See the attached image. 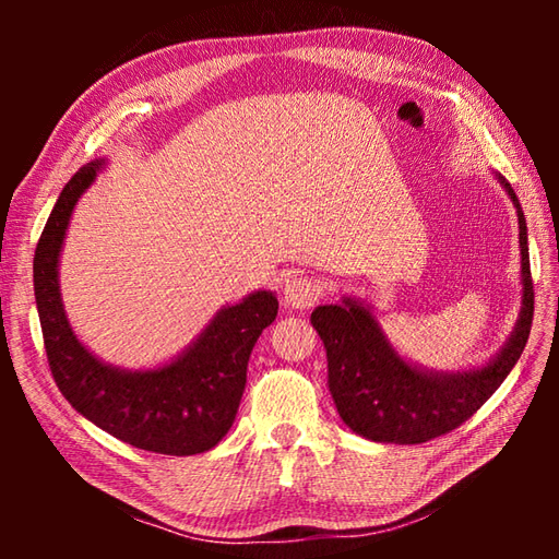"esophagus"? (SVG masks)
I'll return each instance as SVG.
<instances>
[{
    "label": "esophagus",
    "instance_id": "34e87169",
    "mask_svg": "<svg viewBox=\"0 0 559 559\" xmlns=\"http://www.w3.org/2000/svg\"><path fill=\"white\" fill-rule=\"evenodd\" d=\"M322 286L319 281L310 276H295L293 281L286 283L283 288V302L288 307H295V310H310L319 300H322Z\"/></svg>",
    "mask_w": 559,
    "mask_h": 559
}]
</instances>
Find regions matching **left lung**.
Instances as JSON below:
<instances>
[{"instance_id":"obj_1","label":"left lung","mask_w":559,"mask_h":559,"mask_svg":"<svg viewBox=\"0 0 559 559\" xmlns=\"http://www.w3.org/2000/svg\"><path fill=\"white\" fill-rule=\"evenodd\" d=\"M500 182L519 216L524 307L512 338L488 367L463 374H427L391 350L374 317L358 302L324 305L312 312V326L326 348L331 396L353 432L372 442L423 444L456 430L495 394L524 353L533 324L526 218L512 185L502 177Z\"/></svg>"}]
</instances>
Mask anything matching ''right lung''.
<instances>
[{
  "label": "right lung",
  "mask_w": 559,
  "mask_h": 559,
  "mask_svg": "<svg viewBox=\"0 0 559 559\" xmlns=\"http://www.w3.org/2000/svg\"><path fill=\"white\" fill-rule=\"evenodd\" d=\"M98 165H83L67 182L35 247L33 288L47 365L62 396L100 430L156 454H201L230 430L247 382L249 353L276 319L278 300L259 290L218 312L194 346L160 370L122 372L93 358L64 317L57 259L71 211Z\"/></svg>",
  "instance_id": "1"
}]
</instances>
